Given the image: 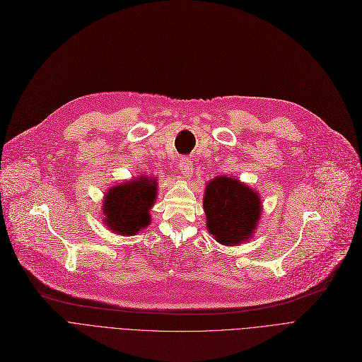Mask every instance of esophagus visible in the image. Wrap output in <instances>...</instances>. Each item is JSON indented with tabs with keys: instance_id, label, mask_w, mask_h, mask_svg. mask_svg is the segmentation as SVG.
I'll return each instance as SVG.
<instances>
[{
	"instance_id": "esophagus-1",
	"label": "esophagus",
	"mask_w": 362,
	"mask_h": 362,
	"mask_svg": "<svg viewBox=\"0 0 362 362\" xmlns=\"http://www.w3.org/2000/svg\"><path fill=\"white\" fill-rule=\"evenodd\" d=\"M180 171L185 177H191L194 173V168H192V161L189 158H180Z\"/></svg>"
}]
</instances>
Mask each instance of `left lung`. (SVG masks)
<instances>
[{
    "label": "left lung",
    "instance_id": "obj_1",
    "mask_svg": "<svg viewBox=\"0 0 362 362\" xmlns=\"http://www.w3.org/2000/svg\"><path fill=\"white\" fill-rule=\"evenodd\" d=\"M204 194L206 229L216 240L226 246L250 240L262 210L257 191L238 179L218 176L206 183Z\"/></svg>",
    "mask_w": 362,
    "mask_h": 362
}]
</instances>
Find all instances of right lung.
<instances>
[{"label":"right lung","mask_w":362,"mask_h":362,"mask_svg":"<svg viewBox=\"0 0 362 362\" xmlns=\"http://www.w3.org/2000/svg\"><path fill=\"white\" fill-rule=\"evenodd\" d=\"M157 179L139 176L111 186L104 197V224L122 236L141 232L151 223L149 211L157 198Z\"/></svg>","instance_id":"obj_1"}]
</instances>
